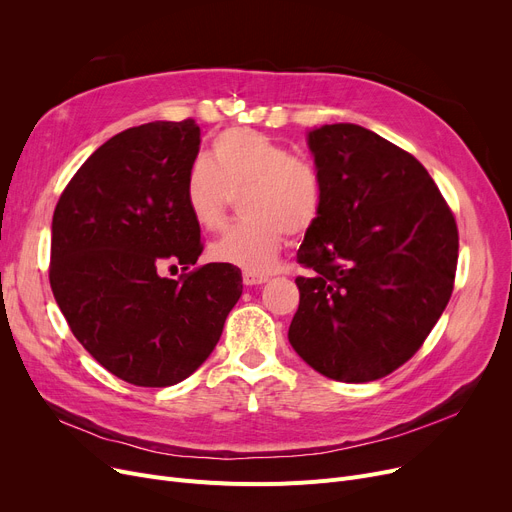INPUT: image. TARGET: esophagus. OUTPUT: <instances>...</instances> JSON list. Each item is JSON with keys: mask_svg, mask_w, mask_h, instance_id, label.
Returning a JSON list of instances; mask_svg holds the SVG:
<instances>
[{"mask_svg": "<svg viewBox=\"0 0 512 512\" xmlns=\"http://www.w3.org/2000/svg\"><path fill=\"white\" fill-rule=\"evenodd\" d=\"M242 282H245L247 286H259V284L267 282V276L265 274H255V272H245V274H242Z\"/></svg>", "mask_w": 512, "mask_h": 512, "instance_id": "obj_1", "label": "esophagus"}]
</instances>
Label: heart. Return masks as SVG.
<instances>
[{
	"label": "heart",
	"mask_w": 512,
	"mask_h": 512,
	"mask_svg": "<svg viewBox=\"0 0 512 512\" xmlns=\"http://www.w3.org/2000/svg\"><path fill=\"white\" fill-rule=\"evenodd\" d=\"M238 193L245 220L215 240L209 253L255 274L272 270L288 234H307L324 209V182L313 161L249 128L218 134L207 161L188 168L182 186L188 215L207 232L226 224L228 201Z\"/></svg>",
	"instance_id": "heart-1"
}]
</instances>
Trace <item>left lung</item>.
<instances>
[{
  "label": "left lung",
  "instance_id": "1",
  "mask_svg": "<svg viewBox=\"0 0 512 512\" xmlns=\"http://www.w3.org/2000/svg\"><path fill=\"white\" fill-rule=\"evenodd\" d=\"M324 209L297 253V355L330 380L363 384L407 363L446 309L459 232L419 161L357 124L309 130Z\"/></svg>",
  "mask_w": 512,
  "mask_h": 512
}]
</instances>
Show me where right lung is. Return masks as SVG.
I'll use <instances>...</instances> for the list:
<instances>
[{
  "mask_svg": "<svg viewBox=\"0 0 512 512\" xmlns=\"http://www.w3.org/2000/svg\"><path fill=\"white\" fill-rule=\"evenodd\" d=\"M199 145L195 120L128 128L80 166L53 211V297L91 357L134 386L197 371L242 294L230 263L159 276L164 265L186 272L203 251L182 199Z\"/></svg>",
  "mask_w": 512,
  "mask_h": 512,
  "instance_id": "obj_1",
  "label": "right lung"
}]
</instances>
